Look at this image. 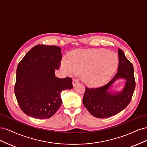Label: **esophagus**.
Wrapping results in <instances>:
<instances>
[{"instance_id":"1","label":"esophagus","mask_w":147,"mask_h":147,"mask_svg":"<svg viewBox=\"0 0 147 147\" xmlns=\"http://www.w3.org/2000/svg\"><path fill=\"white\" fill-rule=\"evenodd\" d=\"M79 83V80L78 79H77V78H74L73 80V82H72V84H73V86H75L76 84H77L78 83Z\"/></svg>"}]
</instances>
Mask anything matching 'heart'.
<instances>
[{
	"mask_svg": "<svg viewBox=\"0 0 147 147\" xmlns=\"http://www.w3.org/2000/svg\"><path fill=\"white\" fill-rule=\"evenodd\" d=\"M118 58L116 54L103 49L82 50L64 58L61 67L69 74H82L84 82L91 86L103 84L117 69Z\"/></svg>",
	"mask_w": 147,
	"mask_h": 147,
	"instance_id": "heart-1",
	"label": "heart"
}]
</instances>
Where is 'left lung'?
<instances>
[{"mask_svg": "<svg viewBox=\"0 0 147 147\" xmlns=\"http://www.w3.org/2000/svg\"><path fill=\"white\" fill-rule=\"evenodd\" d=\"M119 65L118 72L113 78L105 85L99 88L86 87L83 103L93 116L99 118H106L118 114L130 103L136 88L134 67L118 49ZM124 78L127 82L123 91L117 93L108 92L110 86L118 78Z\"/></svg>", "mask_w": 147, "mask_h": 147, "instance_id": "left-lung-1", "label": "left lung"}]
</instances>
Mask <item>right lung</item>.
<instances>
[{
	"instance_id": "1",
	"label": "right lung",
	"mask_w": 147,
	"mask_h": 147,
	"mask_svg": "<svg viewBox=\"0 0 147 147\" xmlns=\"http://www.w3.org/2000/svg\"><path fill=\"white\" fill-rule=\"evenodd\" d=\"M61 59L59 47L37 45L18 65L15 94L20 109L28 116L51 117L62 104L61 92L73 88L71 78L55 76Z\"/></svg>"
}]
</instances>
